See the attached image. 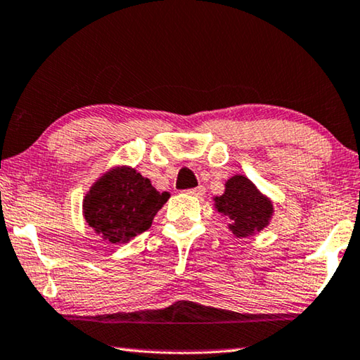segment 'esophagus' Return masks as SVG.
Segmentation results:
<instances>
[{
  "label": "esophagus",
  "instance_id": "esophagus-1",
  "mask_svg": "<svg viewBox=\"0 0 360 360\" xmlns=\"http://www.w3.org/2000/svg\"><path fill=\"white\" fill-rule=\"evenodd\" d=\"M186 193L191 196H202L205 195V186H196V188H191V190H186Z\"/></svg>",
  "mask_w": 360,
  "mask_h": 360
}]
</instances>
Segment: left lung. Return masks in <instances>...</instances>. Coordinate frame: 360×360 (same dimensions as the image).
Masks as SVG:
<instances>
[{
  "label": "left lung",
  "instance_id": "left-lung-1",
  "mask_svg": "<svg viewBox=\"0 0 360 360\" xmlns=\"http://www.w3.org/2000/svg\"><path fill=\"white\" fill-rule=\"evenodd\" d=\"M214 206L231 221L229 229L236 237H250L262 232L268 227L274 212L269 198L245 175H233L226 181V190L214 198Z\"/></svg>",
  "mask_w": 360,
  "mask_h": 360
}]
</instances>
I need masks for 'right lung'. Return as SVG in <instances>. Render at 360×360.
I'll return each instance as SVG.
<instances>
[{
	"instance_id": "right-lung-1",
	"label": "right lung",
	"mask_w": 360,
	"mask_h": 360,
	"mask_svg": "<svg viewBox=\"0 0 360 360\" xmlns=\"http://www.w3.org/2000/svg\"><path fill=\"white\" fill-rule=\"evenodd\" d=\"M169 198L167 191L155 190L139 172L122 165L105 172L91 186L82 201V214L103 240L127 243L148 231Z\"/></svg>"
}]
</instances>
